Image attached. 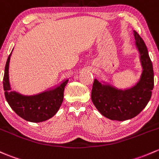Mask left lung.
<instances>
[{
    "label": "left lung",
    "mask_w": 159,
    "mask_h": 159,
    "mask_svg": "<svg viewBox=\"0 0 159 159\" xmlns=\"http://www.w3.org/2000/svg\"><path fill=\"white\" fill-rule=\"evenodd\" d=\"M133 35L143 69L139 79L123 89L96 78L93 81L91 101L103 116L111 120L124 121L136 116L148 104L154 88V71L148 49L136 31Z\"/></svg>",
    "instance_id": "obj_1"
}]
</instances>
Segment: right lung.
Listing matches in <instances>:
<instances>
[{"mask_svg":"<svg viewBox=\"0 0 159 159\" xmlns=\"http://www.w3.org/2000/svg\"><path fill=\"white\" fill-rule=\"evenodd\" d=\"M12 52L7 60L3 79L5 98L8 104L18 116L26 121L40 123L50 119L56 115L62 103L65 87L69 78L36 94L24 95L13 91L9 78V65Z\"/></svg>","mask_w":159,"mask_h":159,"instance_id":"right-lung-1","label":"right lung"}]
</instances>
